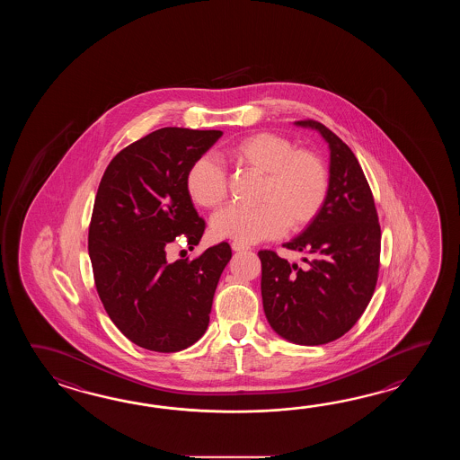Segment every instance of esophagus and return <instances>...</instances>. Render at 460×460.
Instances as JSON below:
<instances>
[{
	"mask_svg": "<svg viewBox=\"0 0 460 460\" xmlns=\"http://www.w3.org/2000/svg\"><path fill=\"white\" fill-rule=\"evenodd\" d=\"M250 246L248 244L240 243V242H232V250L234 252H244V250H248Z\"/></svg>",
	"mask_w": 460,
	"mask_h": 460,
	"instance_id": "1",
	"label": "esophagus"
}]
</instances>
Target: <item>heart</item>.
Here are the masks:
<instances>
[{"label": "heart", "mask_w": 460, "mask_h": 460, "mask_svg": "<svg viewBox=\"0 0 460 460\" xmlns=\"http://www.w3.org/2000/svg\"><path fill=\"white\" fill-rule=\"evenodd\" d=\"M230 163L242 171L263 176L254 208L228 207L212 218V234L243 244L276 238L311 226L323 212L331 189L323 157L296 149L291 139L276 133H253L226 149ZM189 197L197 206L218 208L228 196L224 167L210 157H199L186 174Z\"/></svg>", "instance_id": "obj_1"}]
</instances>
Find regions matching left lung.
<instances>
[{
  "mask_svg": "<svg viewBox=\"0 0 460 460\" xmlns=\"http://www.w3.org/2000/svg\"><path fill=\"white\" fill-rule=\"evenodd\" d=\"M331 147V189L323 212L303 234L284 244L303 252L305 266L261 250V296L266 319L289 342L323 345L341 339L362 317L380 270L382 230L372 189L352 149L315 119Z\"/></svg>",
  "mask_w": 460,
  "mask_h": 460,
  "instance_id": "left-lung-1",
  "label": "left lung"
}]
</instances>
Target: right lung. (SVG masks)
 Returning a JSON list of instances; mask_svg holds the SVG:
<instances>
[{
  "mask_svg": "<svg viewBox=\"0 0 460 460\" xmlns=\"http://www.w3.org/2000/svg\"><path fill=\"white\" fill-rule=\"evenodd\" d=\"M222 137L218 129L161 128L121 149L98 186L88 254L100 301L131 342L179 352L207 331L230 244L169 263L177 236L194 250L206 230L187 194L189 167Z\"/></svg>",
  "mask_w": 460,
  "mask_h": 460,
  "instance_id": "1",
  "label": "right lung"
}]
</instances>
